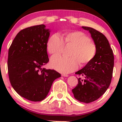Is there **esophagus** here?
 Here are the masks:
<instances>
[{"label": "esophagus", "instance_id": "esophagus-1", "mask_svg": "<svg viewBox=\"0 0 122 122\" xmlns=\"http://www.w3.org/2000/svg\"><path fill=\"white\" fill-rule=\"evenodd\" d=\"M61 76H63V77H68V75H65V74H62V75Z\"/></svg>", "mask_w": 122, "mask_h": 122}]
</instances>
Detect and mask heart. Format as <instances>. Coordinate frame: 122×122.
Returning <instances> with one entry per match:
<instances>
[{
  "instance_id": "obj_1",
  "label": "heart",
  "mask_w": 122,
  "mask_h": 122,
  "mask_svg": "<svg viewBox=\"0 0 122 122\" xmlns=\"http://www.w3.org/2000/svg\"><path fill=\"white\" fill-rule=\"evenodd\" d=\"M64 40L58 34L51 36L47 42V50L53 56L59 55L64 50V45L73 46L69 53L71 57L54 56L50 65L54 69L63 73H69L77 69L80 65L87 64L94 58L96 45L86 34L80 31L66 32Z\"/></svg>"
}]
</instances>
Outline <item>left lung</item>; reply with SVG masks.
Instances as JSON below:
<instances>
[{
	"label": "left lung",
	"instance_id": "obj_1",
	"mask_svg": "<svg viewBox=\"0 0 122 122\" xmlns=\"http://www.w3.org/2000/svg\"><path fill=\"white\" fill-rule=\"evenodd\" d=\"M89 31L96 45L94 58L76 74L78 84L72 89L76 99L89 103L97 100L107 91L112 77L114 56L110 43L104 34L93 28L82 26Z\"/></svg>",
	"mask_w": 122,
	"mask_h": 122
}]
</instances>
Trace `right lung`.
Listing matches in <instances>:
<instances>
[{
  "instance_id": "obj_1",
  "label": "right lung",
  "mask_w": 122,
  "mask_h": 122,
  "mask_svg": "<svg viewBox=\"0 0 122 122\" xmlns=\"http://www.w3.org/2000/svg\"><path fill=\"white\" fill-rule=\"evenodd\" d=\"M44 25L20 30L8 50V73L12 88L22 97L33 102L43 100L54 80L61 74L42 66L49 62L47 43L50 35Z\"/></svg>"
}]
</instances>
